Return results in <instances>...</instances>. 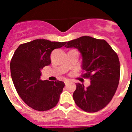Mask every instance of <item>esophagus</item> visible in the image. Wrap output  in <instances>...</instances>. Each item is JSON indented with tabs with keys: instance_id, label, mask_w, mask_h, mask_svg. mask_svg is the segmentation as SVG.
<instances>
[{
	"instance_id": "34e87169",
	"label": "esophagus",
	"mask_w": 132,
	"mask_h": 132,
	"mask_svg": "<svg viewBox=\"0 0 132 132\" xmlns=\"http://www.w3.org/2000/svg\"><path fill=\"white\" fill-rule=\"evenodd\" d=\"M69 82H70V81L69 80H65V81H64V82H65V85H67V84L69 83Z\"/></svg>"
}]
</instances>
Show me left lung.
Returning a JSON list of instances; mask_svg holds the SVG:
<instances>
[{"mask_svg":"<svg viewBox=\"0 0 132 132\" xmlns=\"http://www.w3.org/2000/svg\"><path fill=\"white\" fill-rule=\"evenodd\" d=\"M67 48H76L82 56V77L90 85L77 83L73 96L77 105L87 112H96L112 99L120 80V65L117 53L104 39L82 36L66 42Z\"/></svg>","mask_w":132,"mask_h":132,"instance_id":"1","label":"left lung"}]
</instances>
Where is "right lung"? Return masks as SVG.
Returning <instances> with one entry per match:
<instances>
[{
	"label": "right lung",
	"mask_w": 132,
	"mask_h": 132,
	"mask_svg": "<svg viewBox=\"0 0 132 132\" xmlns=\"http://www.w3.org/2000/svg\"><path fill=\"white\" fill-rule=\"evenodd\" d=\"M65 44L38 39L20 45L14 53L10 61L14 85L23 101L36 110L46 111L59 102L65 83L41 80V70L51 63L52 51Z\"/></svg>",
	"instance_id": "1"
}]
</instances>
